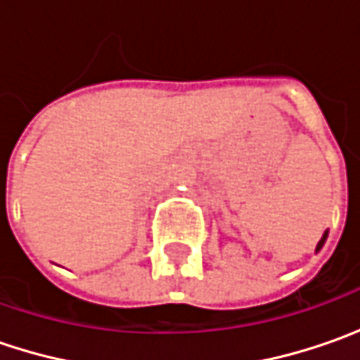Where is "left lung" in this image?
Instances as JSON below:
<instances>
[{
    "label": "left lung",
    "instance_id": "1",
    "mask_svg": "<svg viewBox=\"0 0 360 360\" xmlns=\"http://www.w3.org/2000/svg\"><path fill=\"white\" fill-rule=\"evenodd\" d=\"M325 240H326V232H325V236L321 238V242H319V246H316V250H321V248H323V244H325Z\"/></svg>",
    "mask_w": 360,
    "mask_h": 360
}]
</instances>
